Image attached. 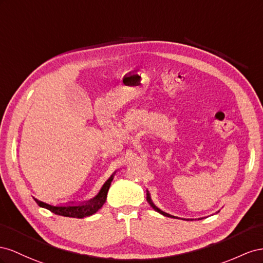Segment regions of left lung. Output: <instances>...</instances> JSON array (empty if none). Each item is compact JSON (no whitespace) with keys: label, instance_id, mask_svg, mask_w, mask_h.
I'll list each match as a JSON object with an SVG mask.
<instances>
[{"label":"left lung","instance_id":"1","mask_svg":"<svg viewBox=\"0 0 263 263\" xmlns=\"http://www.w3.org/2000/svg\"><path fill=\"white\" fill-rule=\"evenodd\" d=\"M146 200H147L148 204L151 205V207L154 209V211H156L157 213H160V214H162V215H164V216H166V217H170V218H177V217L172 216V215H170V214H167V213H165V212L161 211L160 208H157V207L153 204V201H152V199H151V196H149L148 191H146ZM202 218H204V217H202ZM202 218H198V220H199V219H202ZM184 220H194V219H184Z\"/></svg>","mask_w":263,"mask_h":263}]
</instances>
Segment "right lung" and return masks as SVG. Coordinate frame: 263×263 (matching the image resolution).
<instances>
[{
    "label": "right lung",
    "mask_w": 263,
    "mask_h": 263,
    "mask_svg": "<svg viewBox=\"0 0 263 263\" xmlns=\"http://www.w3.org/2000/svg\"><path fill=\"white\" fill-rule=\"evenodd\" d=\"M116 174V172L112 174L108 181L103 184L101 187L100 192L96 195L93 198H91L88 201H82L78 202V204H74V202H71V204H66V205H50L47 204V202L42 201L40 199H35L37 202V205L43 208H46L51 213H54L59 216H64V217H72V218H84V217L91 216L95 213H97L99 209L103 206L104 202H106L107 199V195L108 191L110 189V185L112 179H114V176Z\"/></svg>",
    "instance_id": "right-lung-1"
}]
</instances>
